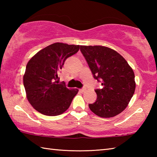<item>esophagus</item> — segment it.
<instances>
[{
    "label": "esophagus",
    "instance_id": "1",
    "mask_svg": "<svg viewBox=\"0 0 157 157\" xmlns=\"http://www.w3.org/2000/svg\"><path fill=\"white\" fill-rule=\"evenodd\" d=\"M86 91V87H83V88L80 89V91H81L82 93H84V91Z\"/></svg>",
    "mask_w": 157,
    "mask_h": 157
}]
</instances>
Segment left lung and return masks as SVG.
Segmentation results:
<instances>
[{
    "label": "left lung",
    "instance_id": "left-lung-1",
    "mask_svg": "<svg viewBox=\"0 0 157 157\" xmlns=\"http://www.w3.org/2000/svg\"><path fill=\"white\" fill-rule=\"evenodd\" d=\"M81 52L94 78L102 82L95 90L97 100L89 107L97 116L111 118L121 113L134 94V73L123 56L113 49L101 46H80Z\"/></svg>",
    "mask_w": 157,
    "mask_h": 157
}]
</instances>
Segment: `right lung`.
Listing matches in <instances>:
<instances>
[{"label":"right lung","instance_id":"1","mask_svg":"<svg viewBox=\"0 0 157 157\" xmlns=\"http://www.w3.org/2000/svg\"><path fill=\"white\" fill-rule=\"evenodd\" d=\"M79 49V45L55 43L39 51L27 63L23 85L29 102L39 113L58 116L70 107L78 90L68 89L58 80L66 59Z\"/></svg>","mask_w":157,"mask_h":157}]
</instances>
